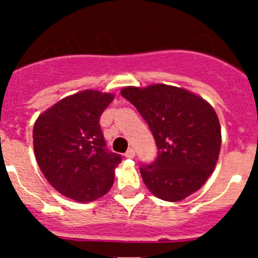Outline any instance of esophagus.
Instances as JSON below:
<instances>
[{"label":"esophagus","mask_w":258,"mask_h":258,"mask_svg":"<svg viewBox=\"0 0 258 258\" xmlns=\"http://www.w3.org/2000/svg\"><path fill=\"white\" fill-rule=\"evenodd\" d=\"M134 156H136V152H134L133 149H129L125 152V157H127V159H133Z\"/></svg>","instance_id":"34e87169"}]
</instances>
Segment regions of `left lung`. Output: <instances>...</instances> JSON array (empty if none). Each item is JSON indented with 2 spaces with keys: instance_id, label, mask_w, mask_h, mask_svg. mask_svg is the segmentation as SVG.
Segmentation results:
<instances>
[{
  "instance_id": "1",
  "label": "left lung",
  "mask_w": 258,
  "mask_h": 258,
  "mask_svg": "<svg viewBox=\"0 0 258 258\" xmlns=\"http://www.w3.org/2000/svg\"><path fill=\"white\" fill-rule=\"evenodd\" d=\"M121 95L149 124L156 160L141 165V175L159 199L179 202L206 183L217 164L221 126L213 107L177 86H126Z\"/></svg>"
}]
</instances>
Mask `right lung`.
Masks as SVG:
<instances>
[{"label": "right lung", "instance_id": "1", "mask_svg": "<svg viewBox=\"0 0 258 258\" xmlns=\"http://www.w3.org/2000/svg\"><path fill=\"white\" fill-rule=\"evenodd\" d=\"M115 95L84 90L63 98L33 126V149L41 172L56 191L80 203L106 195L121 156L106 149L99 118Z\"/></svg>", "mask_w": 258, "mask_h": 258}]
</instances>
